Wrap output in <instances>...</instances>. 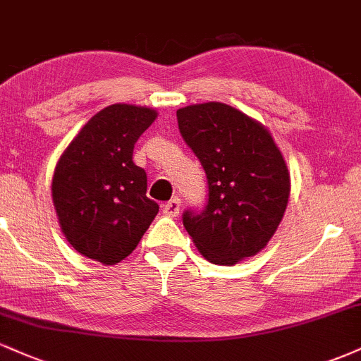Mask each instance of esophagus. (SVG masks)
I'll return each instance as SVG.
<instances>
[{"label":"esophagus","mask_w":361,"mask_h":361,"mask_svg":"<svg viewBox=\"0 0 361 361\" xmlns=\"http://www.w3.org/2000/svg\"><path fill=\"white\" fill-rule=\"evenodd\" d=\"M180 210H181V200L178 197H175L173 200H169L168 204L163 205V212L164 215H168V217H176V215H180Z\"/></svg>","instance_id":"1"}]
</instances>
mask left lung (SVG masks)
I'll list each match as a JSON object with an SVG mask.
<instances>
[{"mask_svg":"<svg viewBox=\"0 0 361 361\" xmlns=\"http://www.w3.org/2000/svg\"><path fill=\"white\" fill-rule=\"evenodd\" d=\"M185 142L209 180L202 214L183 226L207 261L233 267L258 255L279 229L290 197V173L270 130L221 102L176 111Z\"/></svg>","mask_w":361,"mask_h":361,"instance_id":"1","label":"left lung"}]
</instances>
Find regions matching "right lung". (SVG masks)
<instances>
[{"instance_id":"add662e5","label":"right lung","mask_w":361,"mask_h":361,"mask_svg":"<svg viewBox=\"0 0 361 361\" xmlns=\"http://www.w3.org/2000/svg\"><path fill=\"white\" fill-rule=\"evenodd\" d=\"M156 117L147 106H106L57 159L54 209L64 238L86 258L103 264L126 259L159 210L146 197V171L132 161L134 144Z\"/></svg>"}]
</instances>
